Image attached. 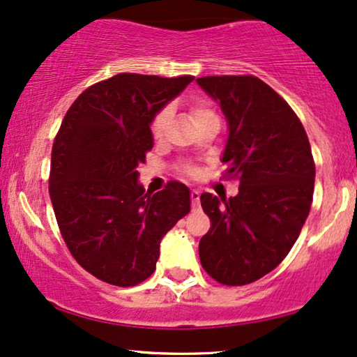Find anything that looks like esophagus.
I'll use <instances>...</instances> for the list:
<instances>
[{
  "label": "esophagus",
  "mask_w": 357,
  "mask_h": 357,
  "mask_svg": "<svg viewBox=\"0 0 357 357\" xmlns=\"http://www.w3.org/2000/svg\"><path fill=\"white\" fill-rule=\"evenodd\" d=\"M192 208H199V190H192Z\"/></svg>",
  "instance_id": "obj_1"
}]
</instances>
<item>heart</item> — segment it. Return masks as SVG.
Listing matches in <instances>:
<instances>
[{
    "label": "heart",
    "mask_w": 357,
    "mask_h": 357,
    "mask_svg": "<svg viewBox=\"0 0 357 357\" xmlns=\"http://www.w3.org/2000/svg\"><path fill=\"white\" fill-rule=\"evenodd\" d=\"M169 114H170L169 109H162L158 115L154 116L153 123H151V133H153L155 139H160L164 136L165 126H167V120H169ZM190 114H192V119L195 123H198L199 120L214 115V112L209 109L206 104H203V102H197V104H193L192 109H190Z\"/></svg>",
    "instance_id": "obj_1"
}]
</instances>
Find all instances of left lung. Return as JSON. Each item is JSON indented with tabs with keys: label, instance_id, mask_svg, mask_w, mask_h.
<instances>
[{
	"label": "left lung",
	"instance_id": "left-lung-1",
	"mask_svg": "<svg viewBox=\"0 0 357 357\" xmlns=\"http://www.w3.org/2000/svg\"><path fill=\"white\" fill-rule=\"evenodd\" d=\"M199 87L221 105L229 136L226 174L238 193H203L211 229L199 241V260L213 280L243 286L275 270L309 216L315 164L294 110L255 76H204Z\"/></svg>",
	"mask_w": 357,
	"mask_h": 357
}]
</instances>
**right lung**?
Masks as SVG:
<instances>
[{"label":"right lung","mask_w":357,"mask_h":357,"mask_svg":"<svg viewBox=\"0 0 357 357\" xmlns=\"http://www.w3.org/2000/svg\"><path fill=\"white\" fill-rule=\"evenodd\" d=\"M192 81L120 73L87 87L61 121L48 192L66 247L97 280H148L162 237L190 213L187 185L144 193L136 167L154 146V116Z\"/></svg>","instance_id":"right-lung-1"}]
</instances>
